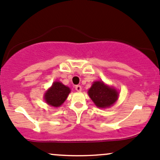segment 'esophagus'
I'll list each match as a JSON object with an SVG mask.
<instances>
[{
    "label": "esophagus",
    "mask_w": 160,
    "mask_h": 160,
    "mask_svg": "<svg viewBox=\"0 0 160 160\" xmlns=\"http://www.w3.org/2000/svg\"><path fill=\"white\" fill-rule=\"evenodd\" d=\"M75 90H76V91H78V92L82 91V86H81V85H75Z\"/></svg>",
    "instance_id": "34e87169"
}]
</instances>
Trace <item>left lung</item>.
Segmentation results:
<instances>
[{"label":"left lung","mask_w":160,"mask_h":160,"mask_svg":"<svg viewBox=\"0 0 160 160\" xmlns=\"http://www.w3.org/2000/svg\"><path fill=\"white\" fill-rule=\"evenodd\" d=\"M88 96L96 107L105 108L116 102L118 92L116 89L107 86L102 82H95L88 90Z\"/></svg>","instance_id":"1"}]
</instances>
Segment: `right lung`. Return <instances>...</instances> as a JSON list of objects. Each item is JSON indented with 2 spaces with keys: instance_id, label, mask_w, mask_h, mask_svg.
<instances>
[{
  "instance_id": "right-lung-1",
  "label": "right lung",
  "mask_w": 160,
  "mask_h": 160,
  "mask_svg": "<svg viewBox=\"0 0 160 160\" xmlns=\"http://www.w3.org/2000/svg\"><path fill=\"white\" fill-rule=\"evenodd\" d=\"M70 92L71 90L68 87L63 85L61 82H56L46 92L44 99L49 105L58 107L65 101Z\"/></svg>"
}]
</instances>
